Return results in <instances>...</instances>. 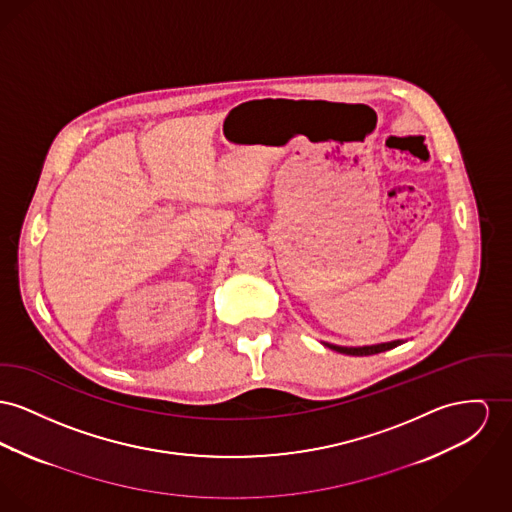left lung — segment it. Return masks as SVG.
<instances>
[{
	"instance_id": "1",
	"label": "left lung",
	"mask_w": 512,
	"mask_h": 512,
	"mask_svg": "<svg viewBox=\"0 0 512 512\" xmlns=\"http://www.w3.org/2000/svg\"><path fill=\"white\" fill-rule=\"evenodd\" d=\"M326 347L343 353V355H375V353H382V351H388L392 347H398L402 345L404 340L384 341V343H375V345H361V347H345V345H336V343H328V341H322Z\"/></svg>"
}]
</instances>
